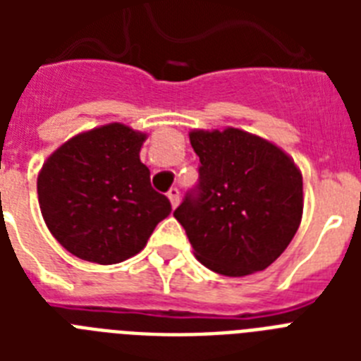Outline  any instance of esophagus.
I'll return each instance as SVG.
<instances>
[{"label":"esophagus","instance_id":"1","mask_svg":"<svg viewBox=\"0 0 361 361\" xmlns=\"http://www.w3.org/2000/svg\"><path fill=\"white\" fill-rule=\"evenodd\" d=\"M166 195H169V200L170 204H172V208H176V206L180 204V189H178V187H172Z\"/></svg>","mask_w":361,"mask_h":361}]
</instances>
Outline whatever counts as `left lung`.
<instances>
[{
  "label": "left lung",
  "instance_id": "obj_1",
  "mask_svg": "<svg viewBox=\"0 0 361 361\" xmlns=\"http://www.w3.org/2000/svg\"><path fill=\"white\" fill-rule=\"evenodd\" d=\"M200 159L197 185L176 208L206 268L241 277L277 260L296 234L303 181L290 157L240 129L192 130Z\"/></svg>",
  "mask_w": 361,
  "mask_h": 361
}]
</instances>
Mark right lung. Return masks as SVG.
<instances>
[{"label":"right lung","instance_id":"right-lung-1","mask_svg":"<svg viewBox=\"0 0 361 361\" xmlns=\"http://www.w3.org/2000/svg\"><path fill=\"white\" fill-rule=\"evenodd\" d=\"M146 135L110 123L71 138L37 180L48 231L75 257L118 264L135 257L172 212L140 163Z\"/></svg>","mask_w":361,"mask_h":361}]
</instances>
